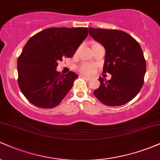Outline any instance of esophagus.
Returning a JSON list of instances; mask_svg holds the SVG:
<instances>
[{
  "label": "esophagus",
  "mask_w": 160,
  "mask_h": 160,
  "mask_svg": "<svg viewBox=\"0 0 160 160\" xmlns=\"http://www.w3.org/2000/svg\"><path fill=\"white\" fill-rule=\"evenodd\" d=\"M82 78H84V79H86V80H87V81H89V80H91V78H89V77H86V76H84V75H82Z\"/></svg>",
  "instance_id": "obj_1"
}]
</instances>
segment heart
<instances>
[{"mask_svg":"<svg viewBox=\"0 0 160 160\" xmlns=\"http://www.w3.org/2000/svg\"><path fill=\"white\" fill-rule=\"evenodd\" d=\"M79 70H80V71L81 73L87 74H92L93 71V68L92 67V65H89V64H86V63L82 64V65L80 67Z\"/></svg>","mask_w":160,"mask_h":160,"instance_id":"obj_1","label":"heart"}]
</instances>
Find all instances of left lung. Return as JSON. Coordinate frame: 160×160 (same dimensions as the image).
<instances>
[{"label": "left lung", "instance_id": "obj_1", "mask_svg": "<svg viewBox=\"0 0 160 160\" xmlns=\"http://www.w3.org/2000/svg\"><path fill=\"white\" fill-rule=\"evenodd\" d=\"M90 36L105 49L103 73L111 80L99 78L94 95L108 106H120L135 98L144 84L146 61L140 44L120 30L89 28Z\"/></svg>", "mask_w": 160, "mask_h": 160}]
</instances>
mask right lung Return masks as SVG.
I'll return each mask as SVG.
<instances>
[{
  "label": "right lung",
  "instance_id": "add662e5",
  "mask_svg": "<svg viewBox=\"0 0 160 160\" xmlns=\"http://www.w3.org/2000/svg\"><path fill=\"white\" fill-rule=\"evenodd\" d=\"M87 35V28H49L28 40L18 58V82L31 103L42 108L59 104L78 75L60 74L58 62L72 57Z\"/></svg>",
  "mask_w": 160,
  "mask_h": 160
}]
</instances>
